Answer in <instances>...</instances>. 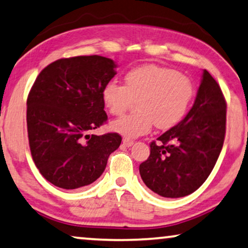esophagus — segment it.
Returning a JSON list of instances; mask_svg holds the SVG:
<instances>
[{"label": "esophagus", "mask_w": 248, "mask_h": 248, "mask_svg": "<svg viewBox=\"0 0 248 248\" xmlns=\"http://www.w3.org/2000/svg\"><path fill=\"white\" fill-rule=\"evenodd\" d=\"M132 144H134V140H131V139L129 138L123 139V145L125 146V147H130V146H132Z\"/></svg>", "instance_id": "obj_1"}]
</instances>
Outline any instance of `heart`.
I'll return each mask as SVG.
<instances>
[{
    "label": "heart",
    "mask_w": 248,
    "mask_h": 248,
    "mask_svg": "<svg viewBox=\"0 0 248 248\" xmlns=\"http://www.w3.org/2000/svg\"><path fill=\"white\" fill-rule=\"evenodd\" d=\"M193 97V84L187 76L172 68L148 64L135 67L124 76V85L108 82L102 102L112 116H121L136 100V112L111 124L113 131L136 138L158 129H169L186 113Z\"/></svg>",
    "instance_id": "obj_1"
}]
</instances>
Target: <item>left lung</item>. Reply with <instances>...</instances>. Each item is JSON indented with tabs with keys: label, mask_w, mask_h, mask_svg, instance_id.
Returning a JSON list of instances; mask_svg holds the SVG:
<instances>
[{
	"label": "left lung",
	"mask_w": 248,
	"mask_h": 248,
	"mask_svg": "<svg viewBox=\"0 0 248 248\" xmlns=\"http://www.w3.org/2000/svg\"><path fill=\"white\" fill-rule=\"evenodd\" d=\"M227 104L216 79L203 71L193 107L181 123L151 142V155L139 165L146 186L164 198L197 191L210 175L226 134Z\"/></svg>",
	"instance_id": "8db88e82"
}]
</instances>
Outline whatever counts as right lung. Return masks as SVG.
Listing matches in <instances>:
<instances>
[{"instance_id": "right-lung-1", "label": "right lung", "mask_w": 248, "mask_h": 248, "mask_svg": "<svg viewBox=\"0 0 248 248\" xmlns=\"http://www.w3.org/2000/svg\"><path fill=\"white\" fill-rule=\"evenodd\" d=\"M102 56L62 58L45 67L27 100L31 156L45 179L65 190L89 186L102 175L121 136L90 131L107 123L102 90L116 72Z\"/></svg>"}]
</instances>
